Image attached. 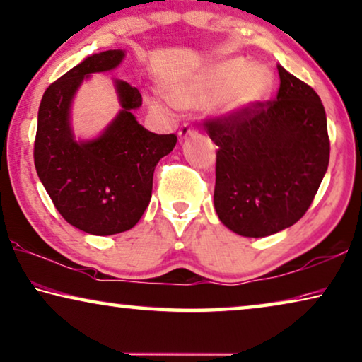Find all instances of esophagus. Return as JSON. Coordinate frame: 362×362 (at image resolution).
<instances>
[{
    "label": "esophagus",
    "instance_id": "34e87169",
    "mask_svg": "<svg viewBox=\"0 0 362 362\" xmlns=\"http://www.w3.org/2000/svg\"><path fill=\"white\" fill-rule=\"evenodd\" d=\"M194 132H197V130H194L193 125H190V124H183L182 127H180V130H179V140L183 141L185 139H188V136H190V135H193Z\"/></svg>",
    "mask_w": 362,
    "mask_h": 362
}]
</instances>
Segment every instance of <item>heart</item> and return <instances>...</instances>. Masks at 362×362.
Here are the masks:
<instances>
[{"label": "heart", "mask_w": 362, "mask_h": 362, "mask_svg": "<svg viewBox=\"0 0 362 362\" xmlns=\"http://www.w3.org/2000/svg\"><path fill=\"white\" fill-rule=\"evenodd\" d=\"M248 66L240 57L217 62L206 69L192 87L179 91L177 103L187 107H208L221 103L222 111L230 116L245 111L271 87V76L266 69Z\"/></svg>", "instance_id": "heart-1"}]
</instances>
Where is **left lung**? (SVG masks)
Masks as SVG:
<instances>
[{
    "label": "left lung",
    "instance_id": "1",
    "mask_svg": "<svg viewBox=\"0 0 362 362\" xmlns=\"http://www.w3.org/2000/svg\"><path fill=\"white\" fill-rule=\"evenodd\" d=\"M277 71V100L206 124L219 146L214 208L242 237H269L300 221L329 168L322 101L280 64Z\"/></svg>",
    "mask_w": 362,
    "mask_h": 362
}]
</instances>
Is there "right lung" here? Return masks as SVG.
<instances>
[{"label": "right lung", "instance_id": "obj_1", "mask_svg": "<svg viewBox=\"0 0 362 362\" xmlns=\"http://www.w3.org/2000/svg\"><path fill=\"white\" fill-rule=\"evenodd\" d=\"M125 49L90 54L45 91L38 109L33 159L38 179L59 214L90 235L130 230L148 208L154 168L174 150L175 135L146 130L134 116L139 88L112 80L120 109L93 139H77L71 109L80 85L91 74L117 69Z\"/></svg>", "mask_w": 362, "mask_h": 362}]
</instances>
